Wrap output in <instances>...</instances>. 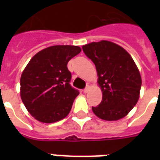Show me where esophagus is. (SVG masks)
I'll list each match as a JSON object with an SVG mask.
<instances>
[{
  "mask_svg": "<svg viewBox=\"0 0 160 160\" xmlns=\"http://www.w3.org/2000/svg\"><path fill=\"white\" fill-rule=\"evenodd\" d=\"M89 90H90V85H87L86 87L84 89V90H83V92L84 93H87L88 91H89Z\"/></svg>",
  "mask_w": 160,
  "mask_h": 160,
  "instance_id": "1",
  "label": "esophagus"
}]
</instances>
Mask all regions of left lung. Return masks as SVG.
<instances>
[{"label":"left lung","mask_w":160,"mask_h":160,"mask_svg":"<svg viewBox=\"0 0 160 160\" xmlns=\"http://www.w3.org/2000/svg\"><path fill=\"white\" fill-rule=\"evenodd\" d=\"M95 64L102 101L92 107L96 116L105 120H118L129 114L138 102L141 76L134 60L121 46L108 41L82 46Z\"/></svg>","instance_id":"obj_1"}]
</instances>
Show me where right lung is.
<instances>
[{"label": "right lung", "mask_w": 160, "mask_h": 160, "mask_svg": "<svg viewBox=\"0 0 160 160\" xmlns=\"http://www.w3.org/2000/svg\"><path fill=\"white\" fill-rule=\"evenodd\" d=\"M80 51L79 46H50L39 51L27 64L21 77V97L36 119L54 123L70 113L80 92L70 85L67 63Z\"/></svg>", "instance_id": "right-lung-1"}]
</instances>
